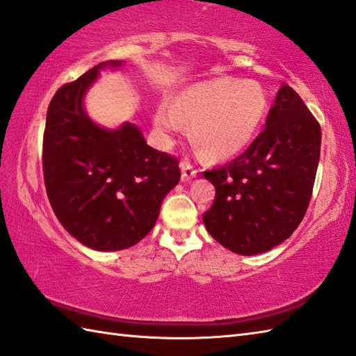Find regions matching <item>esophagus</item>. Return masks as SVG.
<instances>
[{
	"label": "esophagus",
	"mask_w": 356,
	"mask_h": 356,
	"mask_svg": "<svg viewBox=\"0 0 356 356\" xmlns=\"http://www.w3.org/2000/svg\"><path fill=\"white\" fill-rule=\"evenodd\" d=\"M179 168H181V179H183L184 183L196 178V175H198V170H196L188 161H181Z\"/></svg>",
	"instance_id": "1"
}]
</instances>
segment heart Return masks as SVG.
Returning a JSON list of instances; mask_svg holds the SVG:
<instances>
[{"mask_svg": "<svg viewBox=\"0 0 356 356\" xmlns=\"http://www.w3.org/2000/svg\"><path fill=\"white\" fill-rule=\"evenodd\" d=\"M268 113V96L257 82L216 81L196 85L177 100L161 102L155 126L164 136L192 124L195 146L210 158H228L247 147Z\"/></svg>", "mask_w": 356, "mask_h": 356, "instance_id": "heart-1", "label": "heart"}]
</instances>
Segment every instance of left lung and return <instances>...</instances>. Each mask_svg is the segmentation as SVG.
<instances>
[{
    "instance_id": "left-lung-1",
    "label": "left lung",
    "mask_w": 356,
    "mask_h": 356,
    "mask_svg": "<svg viewBox=\"0 0 356 356\" xmlns=\"http://www.w3.org/2000/svg\"><path fill=\"white\" fill-rule=\"evenodd\" d=\"M321 129L302 97L282 85L265 129L247 151L204 177L216 188L202 220L236 254L254 256L286 241L309 205Z\"/></svg>"
}]
</instances>
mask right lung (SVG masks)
Returning a JSON list of instances; mask_svg holds the SVG:
<instances>
[{"mask_svg":"<svg viewBox=\"0 0 356 356\" xmlns=\"http://www.w3.org/2000/svg\"><path fill=\"white\" fill-rule=\"evenodd\" d=\"M122 64L102 62L60 86L44 131V181L54 215L73 238L97 251L143 239L181 178L177 158L149 146L134 123L105 129L86 115L83 97L99 71Z\"/></svg>","mask_w":356,"mask_h":356,"instance_id":"obj_1","label":"right lung"}]
</instances>
